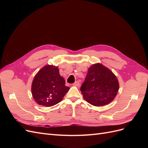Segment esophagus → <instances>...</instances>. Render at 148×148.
Segmentation results:
<instances>
[{
    "label": "esophagus",
    "mask_w": 148,
    "mask_h": 148,
    "mask_svg": "<svg viewBox=\"0 0 148 148\" xmlns=\"http://www.w3.org/2000/svg\"><path fill=\"white\" fill-rule=\"evenodd\" d=\"M73 85H74V86H79L80 83H79V82L78 81H77V82H75L73 83Z\"/></svg>",
    "instance_id": "1"
}]
</instances>
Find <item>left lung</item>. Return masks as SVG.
<instances>
[{
  "mask_svg": "<svg viewBox=\"0 0 148 148\" xmlns=\"http://www.w3.org/2000/svg\"><path fill=\"white\" fill-rule=\"evenodd\" d=\"M119 89L115 75L100 64L88 69L84 82L80 88L84 99L95 106H102L112 101Z\"/></svg>",
  "mask_w": 148,
  "mask_h": 148,
  "instance_id": "left-lung-1",
  "label": "left lung"
}]
</instances>
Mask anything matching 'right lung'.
Instances as JSON below:
<instances>
[{
	"label": "right lung",
	"instance_id": "add662e5",
	"mask_svg": "<svg viewBox=\"0 0 148 148\" xmlns=\"http://www.w3.org/2000/svg\"><path fill=\"white\" fill-rule=\"evenodd\" d=\"M70 89L60 75L58 67L46 65L36 75L31 86L33 97L38 104L51 107L60 102Z\"/></svg>",
	"mask_w": 148,
	"mask_h": 148
}]
</instances>
